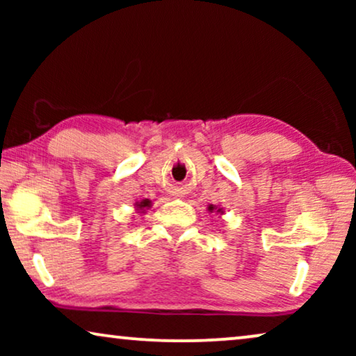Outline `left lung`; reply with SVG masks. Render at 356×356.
Returning <instances> with one entry per match:
<instances>
[{
	"label": "left lung",
	"mask_w": 356,
	"mask_h": 356,
	"mask_svg": "<svg viewBox=\"0 0 356 356\" xmlns=\"http://www.w3.org/2000/svg\"><path fill=\"white\" fill-rule=\"evenodd\" d=\"M209 211H211V212L216 211V212H218V213H223V209L217 207V206H212V204H211V206H209Z\"/></svg>",
	"instance_id": "8db88e82"
}]
</instances>
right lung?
Listing matches in <instances>:
<instances>
[{
    "instance_id": "add662e5",
    "label": "right lung",
    "mask_w": 356,
    "mask_h": 356,
    "mask_svg": "<svg viewBox=\"0 0 356 356\" xmlns=\"http://www.w3.org/2000/svg\"><path fill=\"white\" fill-rule=\"evenodd\" d=\"M134 206H136V211L144 212L145 209L150 207V201H149V199H143V201H140V202H136Z\"/></svg>"
}]
</instances>
